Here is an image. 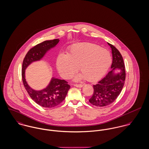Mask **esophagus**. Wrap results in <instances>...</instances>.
<instances>
[{
  "mask_svg": "<svg viewBox=\"0 0 149 149\" xmlns=\"http://www.w3.org/2000/svg\"><path fill=\"white\" fill-rule=\"evenodd\" d=\"M74 86H75V87H79V88H80V87H83V84H74Z\"/></svg>",
  "mask_w": 149,
  "mask_h": 149,
  "instance_id": "obj_1",
  "label": "esophagus"
}]
</instances>
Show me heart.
<instances>
[{"mask_svg": "<svg viewBox=\"0 0 149 149\" xmlns=\"http://www.w3.org/2000/svg\"><path fill=\"white\" fill-rule=\"evenodd\" d=\"M111 63L112 57L107 50L94 44L84 42L71 46L68 54H59L57 68L62 77L69 78L79 67L81 74L75 79L85 78L93 81L103 77Z\"/></svg>", "mask_w": 149, "mask_h": 149, "instance_id": "obj_1", "label": "heart"}]
</instances>
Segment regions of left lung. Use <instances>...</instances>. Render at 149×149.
Masks as SVG:
<instances>
[{"label": "left lung", "instance_id": "8db88e82", "mask_svg": "<svg viewBox=\"0 0 149 149\" xmlns=\"http://www.w3.org/2000/svg\"><path fill=\"white\" fill-rule=\"evenodd\" d=\"M113 57L112 70L97 84L93 85V93L89 102L96 107H105L113 103L123 90L125 80V70L123 58L115 46L108 42ZM116 69L120 70L115 73Z\"/></svg>", "mask_w": 149, "mask_h": 149}]
</instances>
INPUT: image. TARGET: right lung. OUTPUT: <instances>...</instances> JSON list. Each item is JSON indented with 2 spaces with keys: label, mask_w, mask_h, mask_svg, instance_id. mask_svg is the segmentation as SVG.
<instances>
[{
  "label": "right lung",
  "mask_w": 149,
  "mask_h": 149,
  "mask_svg": "<svg viewBox=\"0 0 149 149\" xmlns=\"http://www.w3.org/2000/svg\"><path fill=\"white\" fill-rule=\"evenodd\" d=\"M59 41V39L47 40L33 47L26 53L22 65V80L25 90L35 103L47 108H54L65 100L70 88L68 82L53 77L46 88L36 91L28 84L25 78V71L31 63L41 59L47 52L56 46Z\"/></svg>",
  "instance_id": "add662e5"
}]
</instances>
